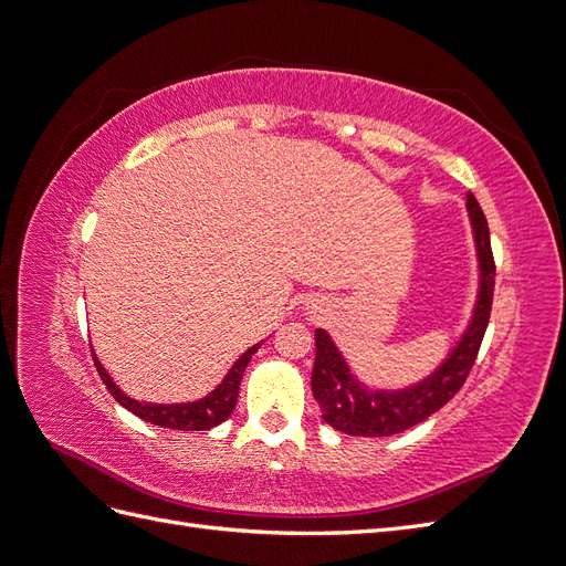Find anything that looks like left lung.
<instances>
[{
	"label": "left lung",
	"mask_w": 566,
	"mask_h": 566,
	"mask_svg": "<svg viewBox=\"0 0 566 566\" xmlns=\"http://www.w3.org/2000/svg\"><path fill=\"white\" fill-rule=\"evenodd\" d=\"M468 212L474 229L479 269H482L479 300L474 306L470 328L462 335L451 356L430 375V378L401 391L366 389L361 382H356V378L349 373L345 358H342V354L333 345L331 335L321 328L316 331V361L312 373V389L314 399L321 406L323 420L333 424L335 430L352 437L399 434L437 413V410L447 406L460 391V387L465 385L486 333L495 283V262L491 252L489 224L472 193H468Z\"/></svg>",
	"instance_id": "1"
}]
</instances>
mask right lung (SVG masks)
Instances as JSON below:
<instances>
[{"label":"right lung","mask_w":566,"mask_h":566,"mask_svg":"<svg viewBox=\"0 0 566 566\" xmlns=\"http://www.w3.org/2000/svg\"><path fill=\"white\" fill-rule=\"evenodd\" d=\"M260 349V345L250 347L238 361L231 366L229 375L221 385L208 394V397L193 401V403H139L129 399L127 394L119 389L113 380L111 375L104 370V366L98 364V358L94 356V366L101 375V380H104L106 389L113 394L115 401L119 406H125L127 410H132L134 416H139L142 420L150 422V424H158V427H167V430H184V432H200V430H210V427H217L219 422H224L235 408L238 401V389H241V380H243V373L250 364L252 354Z\"/></svg>","instance_id":"1"}]
</instances>
